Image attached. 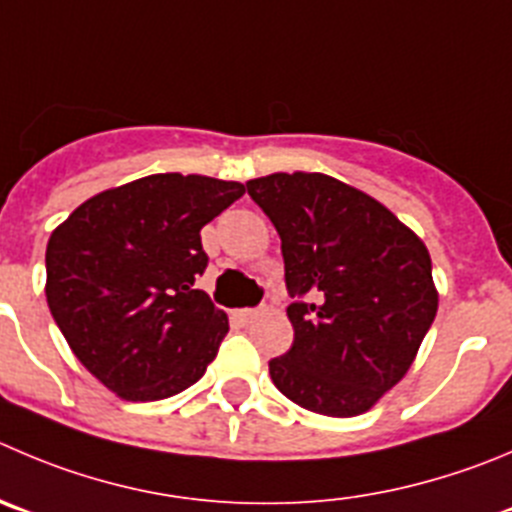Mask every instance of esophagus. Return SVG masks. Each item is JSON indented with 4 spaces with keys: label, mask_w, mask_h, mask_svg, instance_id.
<instances>
[{
    "label": "esophagus",
    "mask_w": 512,
    "mask_h": 512,
    "mask_svg": "<svg viewBox=\"0 0 512 512\" xmlns=\"http://www.w3.org/2000/svg\"><path fill=\"white\" fill-rule=\"evenodd\" d=\"M259 316V309H236L233 311V321H236L238 326H248L253 324V319Z\"/></svg>",
    "instance_id": "1"
}]
</instances>
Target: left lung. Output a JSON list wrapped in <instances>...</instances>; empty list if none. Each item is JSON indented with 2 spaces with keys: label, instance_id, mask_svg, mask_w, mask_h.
<instances>
[{
  "label": "left lung",
  "instance_id": "left-lung-1",
  "mask_svg": "<svg viewBox=\"0 0 512 512\" xmlns=\"http://www.w3.org/2000/svg\"><path fill=\"white\" fill-rule=\"evenodd\" d=\"M246 191L281 238L294 344L276 389L329 417L372 410L412 367L437 314L425 243L389 208L324 173H274Z\"/></svg>",
  "mask_w": 512,
  "mask_h": 512
}]
</instances>
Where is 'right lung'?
Returning <instances> with one entry per match:
<instances>
[{
  "label": "right lung",
  "instance_id": "right-lung-1",
  "mask_svg": "<svg viewBox=\"0 0 512 512\" xmlns=\"http://www.w3.org/2000/svg\"><path fill=\"white\" fill-rule=\"evenodd\" d=\"M246 193L208 175L155 173L70 213L47 243V304L75 357L128 402L173 397L203 377L228 334L196 279L201 228Z\"/></svg>",
  "mask_w": 512,
  "mask_h": 512
}]
</instances>
